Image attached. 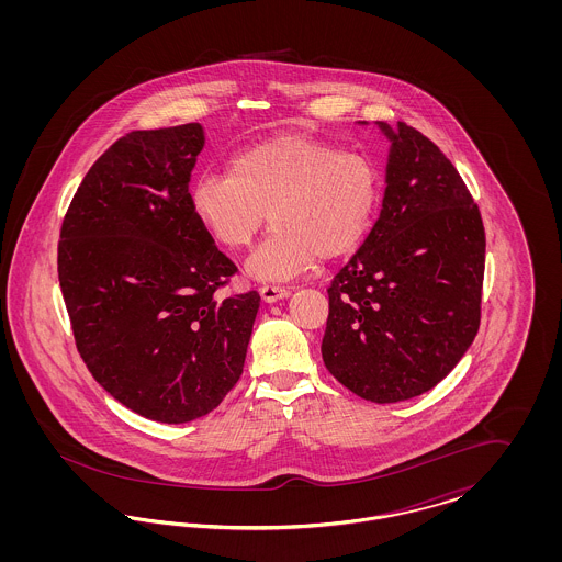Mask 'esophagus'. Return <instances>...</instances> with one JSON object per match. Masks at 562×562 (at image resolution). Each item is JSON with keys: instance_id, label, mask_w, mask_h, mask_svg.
Listing matches in <instances>:
<instances>
[{"instance_id": "obj_1", "label": "esophagus", "mask_w": 562, "mask_h": 562, "mask_svg": "<svg viewBox=\"0 0 562 562\" xmlns=\"http://www.w3.org/2000/svg\"><path fill=\"white\" fill-rule=\"evenodd\" d=\"M261 299L266 301V303H276V301H280V299H286L291 291L289 289H284V286H273V284H268V286H261Z\"/></svg>"}]
</instances>
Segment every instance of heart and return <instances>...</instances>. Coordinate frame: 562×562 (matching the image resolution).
<instances>
[{"label": "heart", "instance_id": "1", "mask_svg": "<svg viewBox=\"0 0 562 562\" xmlns=\"http://www.w3.org/2000/svg\"><path fill=\"white\" fill-rule=\"evenodd\" d=\"M373 161L321 138L280 134L236 154L227 175H202L189 206L200 227L227 250H241L266 223L271 234L248 257L246 271L286 282L318 257L351 252L379 206Z\"/></svg>", "mask_w": 562, "mask_h": 562}]
</instances>
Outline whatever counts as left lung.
Segmentation results:
<instances>
[{
	"mask_svg": "<svg viewBox=\"0 0 562 562\" xmlns=\"http://www.w3.org/2000/svg\"><path fill=\"white\" fill-rule=\"evenodd\" d=\"M367 124V122H362ZM390 140L379 218L328 289L322 360L376 404L451 373L481 326L484 227L453 164L428 136L376 122Z\"/></svg>",
	"mask_w": 562,
	"mask_h": 562,
	"instance_id": "left-lung-1",
	"label": "left lung"
}]
</instances>
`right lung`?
<instances>
[{"label": "right lung", "instance_id": "obj_1", "mask_svg": "<svg viewBox=\"0 0 562 562\" xmlns=\"http://www.w3.org/2000/svg\"><path fill=\"white\" fill-rule=\"evenodd\" d=\"M204 128L134 131L92 164L65 214L58 282L101 387L160 424L209 415L238 383L261 296L214 293L236 266L193 218Z\"/></svg>", "mask_w": 562, "mask_h": 562}]
</instances>
